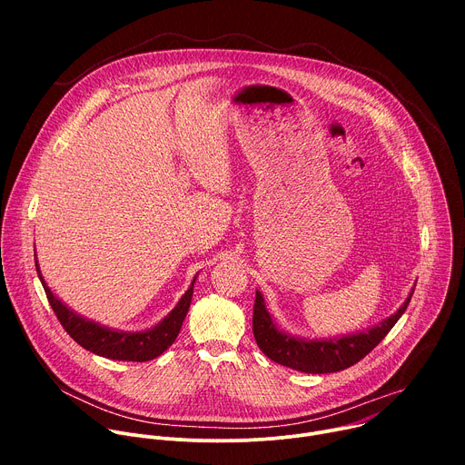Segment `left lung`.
<instances>
[{
	"mask_svg": "<svg viewBox=\"0 0 465 465\" xmlns=\"http://www.w3.org/2000/svg\"><path fill=\"white\" fill-rule=\"evenodd\" d=\"M416 285L405 303L388 318L364 331L329 339H307L283 331L259 291H255L253 305V339L259 350L271 361L303 371V373H333L346 370L364 359L397 323L407 311Z\"/></svg>",
	"mask_w": 465,
	"mask_h": 465,
	"instance_id": "8db88e82",
	"label": "left lung"
}]
</instances>
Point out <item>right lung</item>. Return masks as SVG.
<instances>
[{"label": "right lung", "mask_w": 465, "mask_h": 465, "mask_svg": "<svg viewBox=\"0 0 465 465\" xmlns=\"http://www.w3.org/2000/svg\"><path fill=\"white\" fill-rule=\"evenodd\" d=\"M36 272L42 282V287L45 291V296L49 300V305L53 307L58 322L62 327L68 331V335L84 350L104 357L112 361H132V362H145L160 357L178 337L183 318L189 311L191 298H193V285L196 282V276L193 278L189 289L183 292V296L178 300L174 309L156 325L143 329V331H121L112 329L106 325H101L99 322L88 320L86 316L75 312L72 307L65 305L62 300L56 298V294L51 292L47 287L40 267L38 259L35 261Z\"/></svg>", "instance_id": "right-lung-1"}]
</instances>
